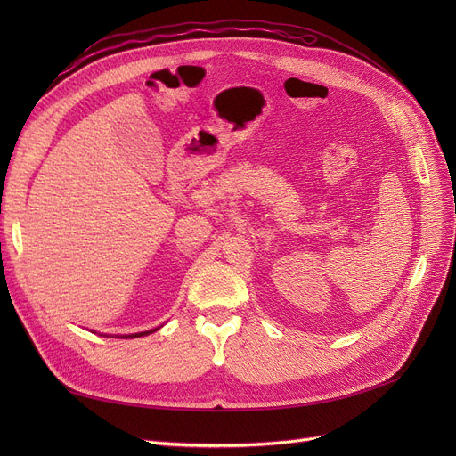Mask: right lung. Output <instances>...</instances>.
Masks as SVG:
<instances>
[{
  "mask_svg": "<svg viewBox=\"0 0 456 456\" xmlns=\"http://www.w3.org/2000/svg\"><path fill=\"white\" fill-rule=\"evenodd\" d=\"M155 330H159V327H157V329H150V330H143V332H134V334H124V337H119V338H138V337H146V334H151V332H155Z\"/></svg>",
  "mask_w": 456,
  "mask_h": 456,
  "instance_id": "obj_1",
  "label": "right lung"
}]
</instances>
